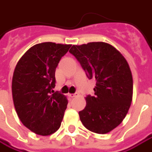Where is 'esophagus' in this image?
<instances>
[{
    "label": "esophagus",
    "mask_w": 152,
    "mask_h": 152,
    "mask_svg": "<svg viewBox=\"0 0 152 152\" xmlns=\"http://www.w3.org/2000/svg\"><path fill=\"white\" fill-rule=\"evenodd\" d=\"M68 96L69 97V98H74V97H76V94H68Z\"/></svg>",
    "instance_id": "1"
}]
</instances>
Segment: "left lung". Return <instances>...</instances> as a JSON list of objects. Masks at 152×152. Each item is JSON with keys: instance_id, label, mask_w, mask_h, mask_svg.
<instances>
[{"instance_id": "8db88e82", "label": "left lung", "mask_w": 152, "mask_h": 152, "mask_svg": "<svg viewBox=\"0 0 152 152\" xmlns=\"http://www.w3.org/2000/svg\"><path fill=\"white\" fill-rule=\"evenodd\" d=\"M74 55L88 79L96 84L94 95H88L86 107L79 112L88 130L105 134L117 127L127 114L132 100V76L129 64L121 52L105 42L72 45Z\"/></svg>"}]
</instances>
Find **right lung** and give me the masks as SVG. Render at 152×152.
Here are the masks:
<instances>
[{
  "mask_svg": "<svg viewBox=\"0 0 152 152\" xmlns=\"http://www.w3.org/2000/svg\"><path fill=\"white\" fill-rule=\"evenodd\" d=\"M70 46L52 42L37 44L23 55L14 69V107L23 125L36 134L48 136L61 126L68 100L52 88L56 68Z\"/></svg>",
  "mask_w": 152,
  "mask_h": 152,
  "instance_id": "1",
  "label": "right lung"
}]
</instances>
